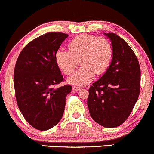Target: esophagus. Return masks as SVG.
Segmentation results:
<instances>
[{
    "mask_svg": "<svg viewBox=\"0 0 154 154\" xmlns=\"http://www.w3.org/2000/svg\"><path fill=\"white\" fill-rule=\"evenodd\" d=\"M80 89H81V88H79V87L72 86V91H75V92H77V91H79Z\"/></svg>",
    "mask_w": 154,
    "mask_h": 154,
    "instance_id": "1",
    "label": "esophagus"
}]
</instances>
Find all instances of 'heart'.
<instances>
[{
  "mask_svg": "<svg viewBox=\"0 0 154 154\" xmlns=\"http://www.w3.org/2000/svg\"><path fill=\"white\" fill-rule=\"evenodd\" d=\"M69 51L59 48L55 53L57 66L66 75H69L76 68L80 59L82 65L69 78L70 83L85 85L95 77L104 73L110 65L113 56L111 42L104 37L84 34L74 38L69 43Z\"/></svg>",
  "mask_w": 154,
  "mask_h": 154,
  "instance_id": "heart-1",
  "label": "heart"
}]
</instances>
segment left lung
<instances>
[{"instance_id":"8db88e82","label":"left lung","mask_w":154,"mask_h":154,"mask_svg":"<svg viewBox=\"0 0 154 154\" xmlns=\"http://www.w3.org/2000/svg\"><path fill=\"white\" fill-rule=\"evenodd\" d=\"M112 41V60L107 71L89 88L88 106L100 125L113 128L128 118L140 93L141 69L135 53L114 33H104Z\"/></svg>"}]
</instances>
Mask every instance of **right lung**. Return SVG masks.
<instances>
[{"label": "right lung", "mask_w": 154, "mask_h": 154, "mask_svg": "<svg viewBox=\"0 0 154 154\" xmlns=\"http://www.w3.org/2000/svg\"><path fill=\"white\" fill-rule=\"evenodd\" d=\"M69 35L50 32L25 45L14 69L18 106L30 126L39 130L54 127L62 118L71 85L54 87L63 81L55 53Z\"/></svg>", "instance_id": "1"}]
</instances>
